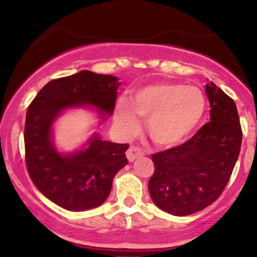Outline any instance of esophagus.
<instances>
[{
	"label": "esophagus",
	"mask_w": 257,
	"mask_h": 257,
	"mask_svg": "<svg viewBox=\"0 0 257 257\" xmlns=\"http://www.w3.org/2000/svg\"><path fill=\"white\" fill-rule=\"evenodd\" d=\"M144 155H145V152H144L139 146L132 145L128 150H126V158H128L129 162L135 161L138 157H143Z\"/></svg>",
	"instance_id": "34e87169"
}]
</instances>
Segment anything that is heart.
<instances>
[{
	"label": "heart",
	"mask_w": 257,
	"mask_h": 257,
	"mask_svg": "<svg viewBox=\"0 0 257 257\" xmlns=\"http://www.w3.org/2000/svg\"><path fill=\"white\" fill-rule=\"evenodd\" d=\"M204 94L182 83H156L133 95L132 105L120 101L116 119L126 132L138 128V116L147 118L146 128L153 143L173 146L185 140L198 125L205 112Z\"/></svg>",
	"instance_id": "obj_1"
}]
</instances>
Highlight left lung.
Listing matches in <instances>:
<instances>
[{
	"label": "left lung",
	"mask_w": 257,
	"mask_h": 257,
	"mask_svg": "<svg viewBox=\"0 0 257 257\" xmlns=\"http://www.w3.org/2000/svg\"><path fill=\"white\" fill-rule=\"evenodd\" d=\"M205 91L210 122L186 143L152 155L150 196L158 208L176 216L213 204L228 184L240 152L243 133L234 101L213 82L206 83Z\"/></svg>",
	"instance_id": "left-lung-1"
}]
</instances>
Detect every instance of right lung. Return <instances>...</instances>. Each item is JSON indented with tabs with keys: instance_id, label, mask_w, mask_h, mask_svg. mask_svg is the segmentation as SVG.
<instances>
[{
	"instance_id": "1",
	"label": "right lung",
	"mask_w": 257,
	"mask_h": 257,
	"mask_svg": "<svg viewBox=\"0 0 257 257\" xmlns=\"http://www.w3.org/2000/svg\"><path fill=\"white\" fill-rule=\"evenodd\" d=\"M119 84L113 76L81 71L48 82L29 105L24 129L28 173L41 193L66 210L83 211L105 202L114 175L128 163L129 145L94 135L85 150L61 156L51 140L53 122L65 108L82 105L111 114Z\"/></svg>"
}]
</instances>
